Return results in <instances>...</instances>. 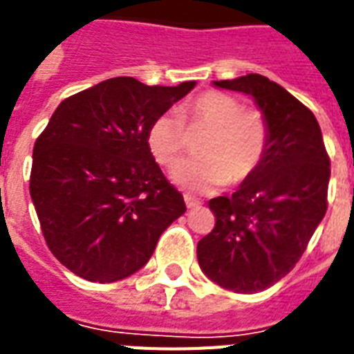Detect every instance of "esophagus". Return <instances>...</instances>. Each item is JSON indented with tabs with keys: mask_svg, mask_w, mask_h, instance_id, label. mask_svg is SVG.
Returning a JSON list of instances; mask_svg holds the SVG:
<instances>
[{
	"mask_svg": "<svg viewBox=\"0 0 354 354\" xmlns=\"http://www.w3.org/2000/svg\"><path fill=\"white\" fill-rule=\"evenodd\" d=\"M183 198H185V205H187L189 209H193V207H198L200 205V200L193 198V196H189V194H185Z\"/></svg>",
	"mask_w": 354,
	"mask_h": 354,
	"instance_id": "1",
	"label": "esophagus"
}]
</instances>
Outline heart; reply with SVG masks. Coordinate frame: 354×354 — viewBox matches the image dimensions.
<instances>
[{"label": "heart", "instance_id": "heart-1", "mask_svg": "<svg viewBox=\"0 0 354 354\" xmlns=\"http://www.w3.org/2000/svg\"><path fill=\"white\" fill-rule=\"evenodd\" d=\"M187 122L205 127L196 158L180 161L171 171L172 182L191 193L207 194L224 183H241L261 165L268 147V122L257 110L222 91H205L189 102ZM150 154L171 167L182 154L183 122L176 113H160L147 130Z\"/></svg>", "mask_w": 354, "mask_h": 354}]
</instances>
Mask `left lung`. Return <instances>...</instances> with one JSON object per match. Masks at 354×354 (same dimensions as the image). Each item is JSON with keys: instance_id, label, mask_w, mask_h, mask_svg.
I'll return each mask as SVG.
<instances>
[{"instance_id": "1", "label": "left lung", "mask_w": 354, "mask_h": 354, "mask_svg": "<svg viewBox=\"0 0 354 354\" xmlns=\"http://www.w3.org/2000/svg\"><path fill=\"white\" fill-rule=\"evenodd\" d=\"M213 84L253 97L268 122L261 165L232 196L209 200L215 227L196 246L213 283L252 294L296 266L325 216L329 156L314 113L277 82L250 73Z\"/></svg>"}]
</instances>
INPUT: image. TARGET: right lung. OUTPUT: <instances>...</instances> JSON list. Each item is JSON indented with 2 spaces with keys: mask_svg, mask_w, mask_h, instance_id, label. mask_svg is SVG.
<instances>
[{
  "mask_svg": "<svg viewBox=\"0 0 354 354\" xmlns=\"http://www.w3.org/2000/svg\"><path fill=\"white\" fill-rule=\"evenodd\" d=\"M194 86L102 80L60 102L36 139L30 198L47 246L75 275L113 283L136 274L185 213L147 130Z\"/></svg>",
  "mask_w": 354,
  "mask_h": 354,
  "instance_id": "right-lung-1",
  "label": "right lung"
}]
</instances>
